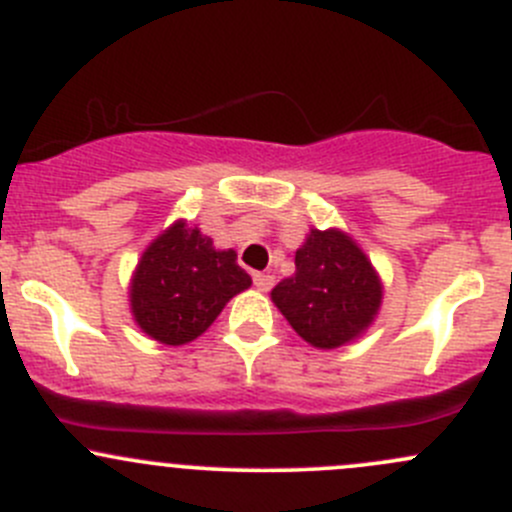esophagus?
Returning a JSON list of instances; mask_svg holds the SVG:
<instances>
[{
	"instance_id": "esophagus-1",
	"label": "esophagus",
	"mask_w": 512,
	"mask_h": 512,
	"mask_svg": "<svg viewBox=\"0 0 512 512\" xmlns=\"http://www.w3.org/2000/svg\"><path fill=\"white\" fill-rule=\"evenodd\" d=\"M252 282H255V287L260 289V292H270L272 285H275V277H272L270 272H255V275H252Z\"/></svg>"
}]
</instances>
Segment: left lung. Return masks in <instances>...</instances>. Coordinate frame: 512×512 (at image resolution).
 I'll return each mask as SVG.
<instances>
[{
	"instance_id": "8db88e82",
	"label": "left lung",
	"mask_w": 512,
	"mask_h": 512,
	"mask_svg": "<svg viewBox=\"0 0 512 512\" xmlns=\"http://www.w3.org/2000/svg\"><path fill=\"white\" fill-rule=\"evenodd\" d=\"M294 267L272 289V302L304 342L337 349L369 329L381 307V280L347 232L309 230Z\"/></svg>"
}]
</instances>
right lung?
<instances>
[{
	"label": "right lung",
	"mask_w": 512,
	"mask_h": 512,
	"mask_svg": "<svg viewBox=\"0 0 512 512\" xmlns=\"http://www.w3.org/2000/svg\"><path fill=\"white\" fill-rule=\"evenodd\" d=\"M250 285L235 250H215L208 235L178 220L143 252L128 297L133 319L148 337L180 347L198 339Z\"/></svg>",
	"instance_id": "obj_1"
}]
</instances>
